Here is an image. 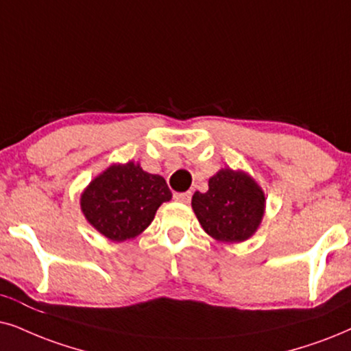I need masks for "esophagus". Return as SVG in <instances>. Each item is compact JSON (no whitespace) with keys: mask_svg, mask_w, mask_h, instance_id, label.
<instances>
[{"mask_svg":"<svg viewBox=\"0 0 351 351\" xmlns=\"http://www.w3.org/2000/svg\"><path fill=\"white\" fill-rule=\"evenodd\" d=\"M173 199L178 202H189L191 201V193H175L173 194Z\"/></svg>","mask_w":351,"mask_h":351,"instance_id":"obj_1","label":"esophagus"}]
</instances>
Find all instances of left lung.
Returning <instances> with one entry per match:
<instances>
[{"instance_id": "obj_1", "label": "left lung", "mask_w": 351, "mask_h": 351, "mask_svg": "<svg viewBox=\"0 0 351 351\" xmlns=\"http://www.w3.org/2000/svg\"><path fill=\"white\" fill-rule=\"evenodd\" d=\"M191 204L206 233L219 241L239 243L259 227L265 197L251 176L225 168L208 180L207 193H194Z\"/></svg>"}]
</instances>
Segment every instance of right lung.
<instances>
[{
    "mask_svg": "<svg viewBox=\"0 0 351 351\" xmlns=\"http://www.w3.org/2000/svg\"><path fill=\"white\" fill-rule=\"evenodd\" d=\"M171 199L167 181L130 162L112 165L87 186L81 207L88 223L113 241L143 233L155 212Z\"/></svg>",
    "mask_w": 351,
    "mask_h": 351,
    "instance_id": "add662e5",
    "label": "right lung"
}]
</instances>
